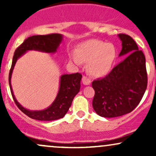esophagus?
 <instances>
[{
	"label": "esophagus",
	"mask_w": 156,
	"mask_h": 156,
	"mask_svg": "<svg viewBox=\"0 0 156 156\" xmlns=\"http://www.w3.org/2000/svg\"><path fill=\"white\" fill-rule=\"evenodd\" d=\"M82 82H83V83L84 85H90L91 84V80L89 78H87V76H83V78H82Z\"/></svg>",
	"instance_id": "esophagus-1"
}]
</instances>
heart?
<instances>
[{"mask_svg":"<svg viewBox=\"0 0 156 156\" xmlns=\"http://www.w3.org/2000/svg\"><path fill=\"white\" fill-rule=\"evenodd\" d=\"M76 55L72 56L75 63L80 64V61L89 62L87 67L88 73L100 78L110 72L116 58V50L112 44L91 39L80 44Z\"/></svg>","mask_w":156,"mask_h":156,"instance_id":"heart-1","label":"heart"}]
</instances>
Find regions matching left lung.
<instances>
[{
    "instance_id": "obj_1",
    "label": "left lung",
    "mask_w": 156,
    "mask_h": 156,
    "mask_svg": "<svg viewBox=\"0 0 156 156\" xmlns=\"http://www.w3.org/2000/svg\"><path fill=\"white\" fill-rule=\"evenodd\" d=\"M125 57L108 75L92 82V106L103 117H117L131 112L140 103L147 85L145 56L130 36L119 34Z\"/></svg>"
}]
</instances>
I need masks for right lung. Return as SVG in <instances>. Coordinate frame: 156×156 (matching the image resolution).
Here are the masks:
<instances>
[{"label":"right lung","instance_id":"1","mask_svg":"<svg viewBox=\"0 0 156 156\" xmlns=\"http://www.w3.org/2000/svg\"><path fill=\"white\" fill-rule=\"evenodd\" d=\"M63 35L51 34L48 35H35L28 37L16 49L12 59V67L9 76V82L12 98L17 106L31 119L41 121H51L64 117L71 106L73 98L79 92L82 76L77 73L74 74H64L60 78L59 89L53 103L46 109L41 111H31L22 106L17 102L11 84L12 72L17 59L28 51H37L48 53H54L57 51Z\"/></svg>","mask_w":156,"mask_h":156}]
</instances>
